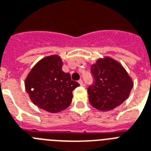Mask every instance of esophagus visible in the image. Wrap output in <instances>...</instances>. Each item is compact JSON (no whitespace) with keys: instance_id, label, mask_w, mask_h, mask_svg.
<instances>
[{"instance_id":"obj_1","label":"esophagus","mask_w":151,"mask_h":151,"mask_svg":"<svg viewBox=\"0 0 151 151\" xmlns=\"http://www.w3.org/2000/svg\"><path fill=\"white\" fill-rule=\"evenodd\" d=\"M79 85L81 86H84V84H83V80H82V79H79Z\"/></svg>"}]
</instances>
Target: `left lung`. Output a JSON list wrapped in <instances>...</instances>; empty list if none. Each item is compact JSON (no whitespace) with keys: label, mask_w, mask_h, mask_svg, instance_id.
<instances>
[{"label":"left lung","mask_w":151,"mask_h":151,"mask_svg":"<svg viewBox=\"0 0 151 151\" xmlns=\"http://www.w3.org/2000/svg\"><path fill=\"white\" fill-rule=\"evenodd\" d=\"M94 83L87 89L89 101L101 111H111L128 99L133 87L132 78L119 61L110 57L97 59L90 66Z\"/></svg>","instance_id":"1"}]
</instances>
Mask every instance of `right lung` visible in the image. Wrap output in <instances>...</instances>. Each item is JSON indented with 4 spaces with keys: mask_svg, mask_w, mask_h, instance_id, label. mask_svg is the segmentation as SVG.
<instances>
[{
    "mask_svg": "<svg viewBox=\"0 0 151 151\" xmlns=\"http://www.w3.org/2000/svg\"><path fill=\"white\" fill-rule=\"evenodd\" d=\"M62 60L58 55L42 58L29 72L25 88L30 100L38 108L50 113L65 110L72 101V91L79 86L69 73L62 71Z\"/></svg>",
    "mask_w": 151,
    "mask_h": 151,
    "instance_id": "1",
    "label": "right lung"
}]
</instances>
